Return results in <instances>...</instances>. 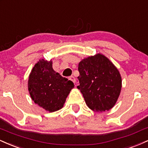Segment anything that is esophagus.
<instances>
[{
	"label": "esophagus",
	"instance_id": "1",
	"mask_svg": "<svg viewBox=\"0 0 148 148\" xmlns=\"http://www.w3.org/2000/svg\"><path fill=\"white\" fill-rule=\"evenodd\" d=\"M69 79L72 82H73L74 83H75V78L74 76H71V77H69Z\"/></svg>",
	"mask_w": 148,
	"mask_h": 148
}]
</instances>
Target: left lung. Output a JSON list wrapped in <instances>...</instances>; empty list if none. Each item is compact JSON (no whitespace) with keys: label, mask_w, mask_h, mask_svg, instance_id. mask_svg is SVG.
<instances>
[{"label":"left lung","mask_w":148,"mask_h":148,"mask_svg":"<svg viewBox=\"0 0 148 148\" xmlns=\"http://www.w3.org/2000/svg\"><path fill=\"white\" fill-rule=\"evenodd\" d=\"M78 71L77 88L88 107L94 112L112 109L122 87L121 75L112 62L103 55L98 54L82 60Z\"/></svg>","instance_id":"left-lung-1"}]
</instances>
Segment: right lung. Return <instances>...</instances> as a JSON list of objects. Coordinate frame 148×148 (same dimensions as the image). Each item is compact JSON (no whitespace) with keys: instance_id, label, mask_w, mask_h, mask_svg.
<instances>
[{"instance_id":"right-lung-1","label":"right lung","mask_w":148,"mask_h":148,"mask_svg":"<svg viewBox=\"0 0 148 148\" xmlns=\"http://www.w3.org/2000/svg\"><path fill=\"white\" fill-rule=\"evenodd\" d=\"M52 64L51 61L39 60L33 67L28 79V90L32 100L50 112L63 107L74 87L72 81L53 70Z\"/></svg>"}]
</instances>
